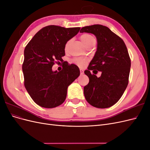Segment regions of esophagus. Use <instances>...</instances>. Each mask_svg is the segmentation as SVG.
<instances>
[{"instance_id": "obj_1", "label": "esophagus", "mask_w": 150, "mask_h": 150, "mask_svg": "<svg viewBox=\"0 0 150 150\" xmlns=\"http://www.w3.org/2000/svg\"><path fill=\"white\" fill-rule=\"evenodd\" d=\"M80 73H81V74H84L83 69H80Z\"/></svg>"}]
</instances>
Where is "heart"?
I'll return each instance as SVG.
<instances>
[{"mask_svg": "<svg viewBox=\"0 0 150 150\" xmlns=\"http://www.w3.org/2000/svg\"><path fill=\"white\" fill-rule=\"evenodd\" d=\"M80 39L81 41L83 42L84 45L85 46L88 47L89 46H91V45L94 44L96 42V39L93 37L92 35H91L89 34H83L82 35H80ZM71 40H68V41L65 44V51H67L68 49V46H69V44ZM72 62L77 65L78 66L82 67L86 65V63L88 62V59L86 58V57H74L72 59Z\"/></svg>", "mask_w": 150, "mask_h": 150, "instance_id": "obj_1", "label": "heart"}]
</instances>
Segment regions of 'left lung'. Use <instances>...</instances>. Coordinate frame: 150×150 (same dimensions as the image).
Here are the masks:
<instances>
[{
	"instance_id": "obj_1",
	"label": "left lung",
	"mask_w": 150,
	"mask_h": 150,
	"mask_svg": "<svg viewBox=\"0 0 150 150\" xmlns=\"http://www.w3.org/2000/svg\"><path fill=\"white\" fill-rule=\"evenodd\" d=\"M84 32L94 34L98 40L96 54L84 71L89 79L84 88L85 98L94 107L110 108L120 100L128 84L131 59L128 49L123 40L106 26H86L80 30ZM91 70L95 74L101 71L102 76L98 78Z\"/></svg>"
}]
</instances>
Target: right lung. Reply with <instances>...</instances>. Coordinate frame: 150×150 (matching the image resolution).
I'll return each instance as SVG.
<instances>
[{"instance_id": "right-lung-1", "label": "right lung", "mask_w": 150, "mask_h": 150, "mask_svg": "<svg viewBox=\"0 0 150 150\" xmlns=\"http://www.w3.org/2000/svg\"><path fill=\"white\" fill-rule=\"evenodd\" d=\"M80 28H65L51 25L36 33L24 49L22 64L24 84L38 105L53 108L66 98L67 89L80 74L79 67L63 61L66 43L79 33ZM63 64L61 71L53 72L55 63Z\"/></svg>"}]
</instances>
